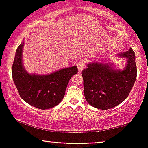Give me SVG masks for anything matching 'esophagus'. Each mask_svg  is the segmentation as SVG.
<instances>
[{
  "label": "esophagus",
  "instance_id": "1",
  "mask_svg": "<svg viewBox=\"0 0 148 148\" xmlns=\"http://www.w3.org/2000/svg\"><path fill=\"white\" fill-rule=\"evenodd\" d=\"M86 61L85 60H82L78 62L77 68H78V72L79 73H81L82 71V70L84 69V68L85 67V65H86Z\"/></svg>",
  "mask_w": 148,
  "mask_h": 148
}]
</instances>
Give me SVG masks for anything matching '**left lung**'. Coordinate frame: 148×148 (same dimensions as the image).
Returning <instances> with one entry per match:
<instances>
[{"label":"left lung","mask_w":148,"mask_h":148,"mask_svg":"<svg viewBox=\"0 0 148 148\" xmlns=\"http://www.w3.org/2000/svg\"><path fill=\"white\" fill-rule=\"evenodd\" d=\"M119 55L128 59L124 70H114L110 64L93 62L82 71L85 98L95 108H113L130 94L137 77L135 54L131 48Z\"/></svg>","instance_id":"left-lung-1"}]
</instances>
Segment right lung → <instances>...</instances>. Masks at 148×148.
Returning <instances> with one entry per match:
<instances>
[{
    "label": "right lung",
    "mask_w": 148,
    "mask_h": 148,
    "mask_svg": "<svg viewBox=\"0 0 148 148\" xmlns=\"http://www.w3.org/2000/svg\"><path fill=\"white\" fill-rule=\"evenodd\" d=\"M23 42L18 46L12 66V77L19 96L36 108L45 110L56 106L64 98L70 79L77 66L65 68L48 75H30L22 64Z\"/></svg>",
    "instance_id": "add662e5"
}]
</instances>
